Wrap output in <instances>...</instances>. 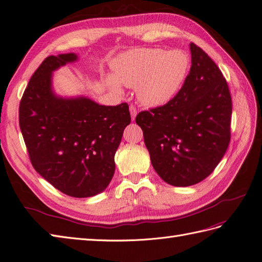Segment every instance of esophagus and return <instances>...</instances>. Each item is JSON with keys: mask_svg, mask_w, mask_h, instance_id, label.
I'll return each instance as SVG.
<instances>
[{"mask_svg": "<svg viewBox=\"0 0 262 262\" xmlns=\"http://www.w3.org/2000/svg\"><path fill=\"white\" fill-rule=\"evenodd\" d=\"M129 110H130V114H131V119H132V120H134V119H136V117H137V114H138L137 108L134 107L133 105H131Z\"/></svg>", "mask_w": 262, "mask_h": 262, "instance_id": "esophagus-1", "label": "esophagus"}]
</instances>
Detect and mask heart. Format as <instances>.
<instances>
[{
    "label": "heart",
    "mask_w": 262,
    "mask_h": 262,
    "mask_svg": "<svg viewBox=\"0 0 262 262\" xmlns=\"http://www.w3.org/2000/svg\"><path fill=\"white\" fill-rule=\"evenodd\" d=\"M189 60L182 51L138 48L121 53L113 61V74L105 76L110 90L121 91V84L137 89L138 99L148 107L167 104L185 81Z\"/></svg>",
    "instance_id": "obj_1"
}]
</instances>
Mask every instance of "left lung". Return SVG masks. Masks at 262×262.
<instances>
[{
	"label": "left lung",
	"instance_id": "left-lung-1",
	"mask_svg": "<svg viewBox=\"0 0 262 262\" xmlns=\"http://www.w3.org/2000/svg\"><path fill=\"white\" fill-rule=\"evenodd\" d=\"M190 52L191 68L176 96L136 118L153 168L175 187L192 186L207 178L231 140L232 98L225 78L192 42Z\"/></svg>",
	"mask_w": 262,
	"mask_h": 262
}]
</instances>
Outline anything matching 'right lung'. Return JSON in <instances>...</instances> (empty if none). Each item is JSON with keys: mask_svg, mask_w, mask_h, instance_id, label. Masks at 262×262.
Returning <instances> with one entry per match:
<instances>
[{"mask_svg": "<svg viewBox=\"0 0 262 262\" xmlns=\"http://www.w3.org/2000/svg\"><path fill=\"white\" fill-rule=\"evenodd\" d=\"M77 60L72 52L45 59L24 92L19 126L39 175L63 193L89 198L112 181L116 150L131 116L125 102L104 106L54 92V71Z\"/></svg>", "mask_w": 262, "mask_h": 262, "instance_id": "1", "label": "right lung"}]
</instances>
